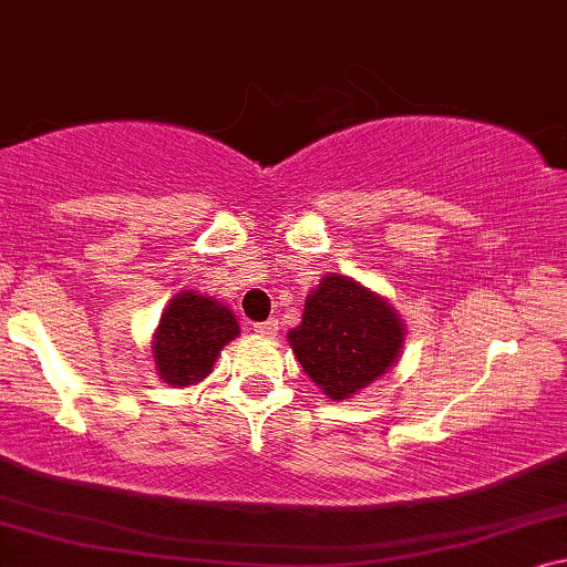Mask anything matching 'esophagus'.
<instances>
[{"instance_id":"1","label":"esophagus","mask_w":567,"mask_h":567,"mask_svg":"<svg viewBox=\"0 0 567 567\" xmlns=\"http://www.w3.org/2000/svg\"><path fill=\"white\" fill-rule=\"evenodd\" d=\"M254 331L261 333V337H277V331H280V323H277V321H272V318H269V321L254 323Z\"/></svg>"}]
</instances>
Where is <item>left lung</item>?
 <instances>
[{
	"label": "left lung",
	"instance_id": "left-lung-1",
	"mask_svg": "<svg viewBox=\"0 0 567 567\" xmlns=\"http://www.w3.org/2000/svg\"><path fill=\"white\" fill-rule=\"evenodd\" d=\"M403 337L393 306L344 275H326L310 290L300 326L287 331L302 370L331 401L380 380L398 362Z\"/></svg>",
	"mask_w": 567,
	"mask_h": 567
}]
</instances>
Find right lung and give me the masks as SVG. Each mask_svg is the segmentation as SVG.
I'll list each match as a JSON object with an SVG mask.
<instances>
[{"label": "right lung", "instance_id": "obj_1", "mask_svg": "<svg viewBox=\"0 0 567 567\" xmlns=\"http://www.w3.org/2000/svg\"><path fill=\"white\" fill-rule=\"evenodd\" d=\"M238 329L236 316L215 298L182 290L164 308L154 333L156 372L172 388H187L210 374L215 360Z\"/></svg>", "mask_w": 567, "mask_h": 567}]
</instances>
